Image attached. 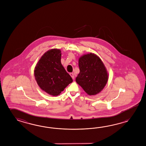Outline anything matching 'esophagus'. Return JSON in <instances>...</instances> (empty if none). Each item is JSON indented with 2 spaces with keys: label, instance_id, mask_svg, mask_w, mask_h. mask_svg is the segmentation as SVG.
Instances as JSON below:
<instances>
[{
  "label": "esophagus",
  "instance_id": "34e87169",
  "mask_svg": "<svg viewBox=\"0 0 146 146\" xmlns=\"http://www.w3.org/2000/svg\"><path fill=\"white\" fill-rule=\"evenodd\" d=\"M70 75L71 76L72 78H73V80H74V74L73 73H70Z\"/></svg>",
  "mask_w": 146,
  "mask_h": 146
}]
</instances>
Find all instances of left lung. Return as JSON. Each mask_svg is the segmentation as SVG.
I'll return each instance as SVG.
<instances>
[{
  "mask_svg": "<svg viewBox=\"0 0 146 146\" xmlns=\"http://www.w3.org/2000/svg\"><path fill=\"white\" fill-rule=\"evenodd\" d=\"M80 73L75 81L89 95H95L103 90L108 80L107 69L96 54H85L78 59Z\"/></svg>",
  "mask_w": 146,
  "mask_h": 146,
  "instance_id": "1",
  "label": "left lung"
}]
</instances>
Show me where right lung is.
Returning a JSON list of instances; mask_svg holds the SVG:
<instances>
[{
	"label": "right lung",
	"mask_w": 146,
	"mask_h": 146,
	"mask_svg": "<svg viewBox=\"0 0 146 146\" xmlns=\"http://www.w3.org/2000/svg\"><path fill=\"white\" fill-rule=\"evenodd\" d=\"M61 51L52 49L45 52L36 63L34 75L40 88L56 96L73 82L71 76L62 65Z\"/></svg>",
	"instance_id": "right-lung-1"
}]
</instances>
